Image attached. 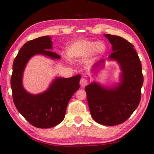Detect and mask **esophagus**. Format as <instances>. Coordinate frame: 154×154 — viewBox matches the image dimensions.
I'll return each instance as SVG.
<instances>
[{
  "mask_svg": "<svg viewBox=\"0 0 154 154\" xmlns=\"http://www.w3.org/2000/svg\"><path fill=\"white\" fill-rule=\"evenodd\" d=\"M87 84H88V81L86 79H85V78H82V79L80 80V85L81 87L83 88L85 87Z\"/></svg>",
  "mask_w": 154,
  "mask_h": 154,
  "instance_id": "esophagus-1",
  "label": "esophagus"
}]
</instances>
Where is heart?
Returning <instances> with one entry per match:
<instances>
[{"mask_svg": "<svg viewBox=\"0 0 154 154\" xmlns=\"http://www.w3.org/2000/svg\"><path fill=\"white\" fill-rule=\"evenodd\" d=\"M106 50V45L104 42H93L80 40L72 43L67 48V55L71 59L75 60L94 55H102Z\"/></svg>", "mask_w": 154, "mask_h": 154, "instance_id": "heart-1", "label": "heart"}]
</instances>
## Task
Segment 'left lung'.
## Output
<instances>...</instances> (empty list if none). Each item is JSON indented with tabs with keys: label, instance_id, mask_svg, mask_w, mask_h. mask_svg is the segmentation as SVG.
Wrapping results in <instances>:
<instances>
[{
	"label": "left lung",
	"instance_id": "obj_1",
	"mask_svg": "<svg viewBox=\"0 0 154 154\" xmlns=\"http://www.w3.org/2000/svg\"><path fill=\"white\" fill-rule=\"evenodd\" d=\"M104 36L112 46L109 60L116 61L120 67V82L110 88L93 82L85 87V91L94 120L112 126L125 122L138 106L143 77L141 62L134 45L118 35ZM104 62V60L97 62L93 69Z\"/></svg>",
	"mask_w": 154,
	"mask_h": 154
}]
</instances>
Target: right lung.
<instances>
[{
  "label": "right lung",
  "instance_id": "obj_1",
  "mask_svg": "<svg viewBox=\"0 0 154 154\" xmlns=\"http://www.w3.org/2000/svg\"><path fill=\"white\" fill-rule=\"evenodd\" d=\"M52 42L48 35L28 41L19 50L14 60L11 85L12 99L18 112L32 126L49 128L64 119L69 101L79 89L81 75L70 78L56 77L44 93L32 94L23 87V73L29 60L35 55H44L53 60L61 57L51 51Z\"/></svg>",
  "mask_w": 154,
  "mask_h": 154
}]
</instances>
